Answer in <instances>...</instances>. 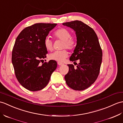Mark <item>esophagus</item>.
<instances>
[{"instance_id": "obj_1", "label": "esophagus", "mask_w": 123, "mask_h": 123, "mask_svg": "<svg viewBox=\"0 0 123 123\" xmlns=\"http://www.w3.org/2000/svg\"><path fill=\"white\" fill-rule=\"evenodd\" d=\"M58 64L59 65H62L63 64V63H62V62H58Z\"/></svg>"}]
</instances>
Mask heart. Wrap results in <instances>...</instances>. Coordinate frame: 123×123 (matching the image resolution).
Returning a JSON list of instances; mask_svg holds the SVG:
<instances>
[{
    "mask_svg": "<svg viewBox=\"0 0 123 123\" xmlns=\"http://www.w3.org/2000/svg\"><path fill=\"white\" fill-rule=\"evenodd\" d=\"M53 36L55 38L63 41L62 48H67L70 50H72L75 48L76 41L75 38L71 37L70 31L65 28H60L56 30L53 33ZM44 46L47 51H52L53 50L52 42L50 39L46 38L44 41ZM68 55L67 50L64 49L61 51H56L49 55V59L58 62H62Z\"/></svg>",
    "mask_w": 123,
    "mask_h": 123,
    "instance_id": "obj_1",
    "label": "heart"
}]
</instances>
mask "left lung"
<instances>
[{"mask_svg": "<svg viewBox=\"0 0 123 123\" xmlns=\"http://www.w3.org/2000/svg\"><path fill=\"white\" fill-rule=\"evenodd\" d=\"M62 24L75 31L77 44L70 60L80 61L76 68L68 64L69 70L64 76L65 82L73 90H85L96 81L100 71L102 50L98 36L92 28L81 21Z\"/></svg>", "mask_w": 123, "mask_h": 123, "instance_id": "8db88e82", "label": "left lung"}]
</instances>
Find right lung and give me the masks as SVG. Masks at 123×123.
I'll use <instances>...</instances> for the list:
<instances>
[{
    "mask_svg": "<svg viewBox=\"0 0 123 123\" xmlns=\"http://www.w3.org/2000/svg\"><path fill=\"white\" fill-rule=\"evenodd\" d=\"M56 24L38 23L25 28L17 37L12 51V63L17 79L31 91H40L50 81L57 67L55 60L40 63L46 58L44 41Z\"/></svg>",
    "mask_w": 123,
    "mask_h": 123,
    "instance_id": "add662e5",
    "label": "right lung"
}]
</instances>
